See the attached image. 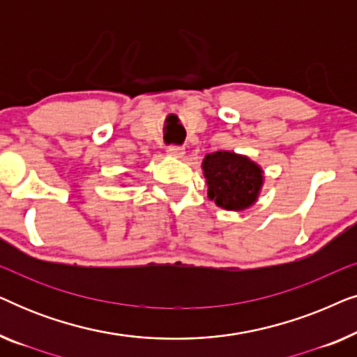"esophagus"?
I'll list each match as a JSON object with an SVG mask.
<instances>
[{
    "label": "esophagus",
    "instance_id": "obj_1",
    "mask_svg": "<svg viewBox=\"0 0 357 357\" xmlns=\"http://www.w3.org/2000/svg\"><path fill=\"white\" fill-rule=\"evenodd\" d=\"M167 153L170 155H175V158H180V155L183 154V146L170 144V146H167Z\"/></svg>",
    "mask_w": 357,
    "mask_h": 357
}]
</instances>
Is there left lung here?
<instances>
[{
  "instance_id": "left-lung-1",
  "label": "left lung",
  "mask_w": 357,
  "mask_h": 357,
  "mask_svg": "<svg viewBox=\"0 0 357 357\" xmlns=\"http://www.w3.org/2000/svg\"><path fill=\"white\" fill-rule=\"evenodd\" d=\"M208 197L226 209H245L255 203L263 183L261 169L250 159L227 151L208 154L203 160Z\"/></svg>"
}]
</instances>
